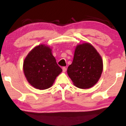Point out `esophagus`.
Returning a JSON list of instances; mask_svg holds the SVG:
<instances>
[{
	"instance_id": "1",
	"label": "esophagus",
	"mask_w": 126,
	"mask_h": 126,
	"mask_svg": "<svg viewBox=\"0 0 126 126\" xmlns=\"http://www.w3.org/2000/svg\"><path fill=\"white\" fill-rule=\"evenodd\" d=\"M62 70H63V72H66V68L65 67H63V68H62Z\"/></svg>"
}]
</instances>
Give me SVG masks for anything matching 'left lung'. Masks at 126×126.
<instances>
[{
  "label": "left lung",
  "mask_w": 126,
  "mask_h": 126,
  "mask_svg": "<svg viewBox=\"0 0 126 126\" xmlns=\"http://www.w3.org/2000/svg\"><path fill=\"white\" fill-rule=\"evenodd\" d=\"M103 70V61L95 47L89 43L76 46L67 74L73 83L80 89H88L97 83Z\"/></svg>",
  "instance_id": "1"
}]
</instances>
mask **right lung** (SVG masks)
I'll return each instance as SVG.
<instances>
[{"mask_svg": "<svg viewBox=\"0 0 126 126\" xmlns=\"http://www.w3.org/2000/svg\"><path fill=\"white\" fill-rule=\"evenodd\" d=\"M48 46L40 44L29 52L24 59L23 70L28 83L40 90L52 86L62 72Z\"/></svg>", "mask_w": 126, "mask_h": 126, "instance_id": "obj_1", "label": "right lung"}]
</instances>
